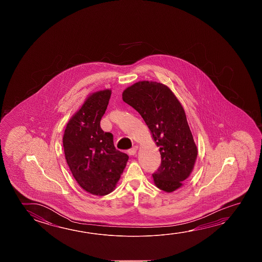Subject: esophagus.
<instances>
[{
    "mask_svg": "<svg viewBox=\"0 0 262 262\" xmlns=\"http://www.w3.org/2000/svg\"><path fill=\"white\" fill-rule=\"evenodd\" d=\"M137 146H133L132 149H129V150H128V154H129V155H136V152H137Z\"/></svg>",
    "mask_w": 262,
    "mask_h": 262,
    "instance_id": "34e87169",
    "label": "esophagus"
}]
</instances>
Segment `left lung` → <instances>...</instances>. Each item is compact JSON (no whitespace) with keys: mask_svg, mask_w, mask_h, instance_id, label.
Instances as JSON below:
<instances>
[{"mask_svg":"<svg viewBox=\"0 0 262 262\" xmlns=\"http://www.w3.org/2000/svg\"><path fill=\"white\" fill-rule=\"evenodd\" d=\"M122 99L140 113L159 147L162 162L152 173L155 185L167 193L180 188L193 171L198 148L179 100L167 86L154 81L133 84Z\"/></svg>","mask_w":262,"mask_h":262,"instance_id":"1","label":"left lung"}]
</instances>
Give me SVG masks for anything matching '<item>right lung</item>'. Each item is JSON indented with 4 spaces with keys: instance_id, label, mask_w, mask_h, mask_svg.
Masks as SVG:
<instances>
[{
    "instance_id": "obj_1",
    "label": "right lung",
    "mask_w": 262,
    "mask_h": 262,
    "mask_svg": "<svg viewBox=\"0 0 262 262\" xmlns=\"http://www.w3.org/2000/svg\"><path fill=\"white\" fill-rule=\"evenodd\" d=\"M111 95V90L90 95L69 120L63 137L64 156L74 178L96 195L112 193L129 159L116 150L112 133L100 128Z\"/></svg>"
}]
</instances>
